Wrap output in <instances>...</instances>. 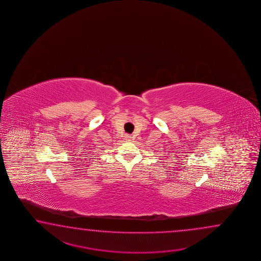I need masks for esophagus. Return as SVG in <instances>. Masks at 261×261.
I'll use <instances>...</instances> for the list:
<instances>
[{"mask_svg": "<svg viewBox=\"0 0 261 261\" xmlns=\"http://www.w3.org/2000/svg\"><path fill=\"white\" fill-rule=\"evenodd\" d=\"M125 139H126L127 141H130V140H132V136H129V135H126V136H125Z\"/></svg>", "mask_w": 261, "mask_h": 261, "instance_id": "esophagus-1", "label": "esophagus"}]
</instances>
